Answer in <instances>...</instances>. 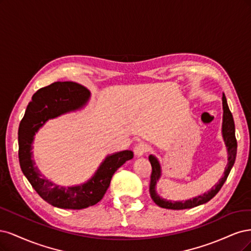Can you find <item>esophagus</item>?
Here are the masks:
<instances>
[{"instance_id": "1", "label": "esophagus", "mask_w": 251, "mask_h": 251, "mask_svg": "<svg viewBox=\"0 0 251 251\" xmlns=\"http://www.w3.org/2000/svg\"><path fill=\"white\" fill-rule=\"evenodd\" d=\"M149 151V146L145 143H139L135 145L134 147V154L136 156H143L145 153H147Z\"/></svg>"}]
</instances>
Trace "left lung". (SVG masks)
Listing matches in <instances>:
<instances>
[{"label": "left lung", "instance_id": "8db88e82", "mask_svg": "<svg viewBox=\"0 0 251 251\" xmlns=\"http://www.w3.org/2000/svg\"><path fill=\"white\" fill-rule=\"evenodd\" d=\"M222 104H223V122H222V135L223 140L225 143L226 149H227V160L228 163L225 167L224 175L222 178L219 179V182L215 184L214 187L209 190L207 193L202 194L193 199H189L185 201H172L167 200L159 197L156 193V183L161 176V168L158 159L154 155H149V161L152 167V173H151V179H150V187H149V193L152 200L155 203L163 207V208H169V209H185V208H192L198 205H201L203 203H206L207 201L211 200L213 197L216 196V194L220 191L222 185L227 179V176L230 172V170L234 164L237 156V140L236 134H234V122L231 112L228 108L227 101H226L225 95L223 94L222 97Z\"/></svg>", "mask_w": 251, "mask_h": 251}]
</instances>
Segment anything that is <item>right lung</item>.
Segmentation results:
<instances>
[{"label": "right lung", "mask_w": 251, "mask_h": 251, "mask_svg": "<svg viewBox=\"0 0 251 251\" xmlns=\"http://www.w3.org/2000/svg\"><path fill=\"white\" fill-rule=\"evenodd\" d=\"M91 93L72 81L54 82L38 90L28 104L19 127V160L22 171L38 195L48 203L66 209H82L95 205L106 193L112 175L133 157L130 150L120 151L105 157L94 176L74 187H60L47 179L32 159V143L35 133L48 120L82 108Z\"/></svg>", "instance_id": "right-lung-1"}]
</instances>
